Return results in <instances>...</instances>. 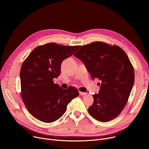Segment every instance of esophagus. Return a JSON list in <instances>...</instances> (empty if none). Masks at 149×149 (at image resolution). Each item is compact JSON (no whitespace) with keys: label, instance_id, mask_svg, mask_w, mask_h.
Listing matches in <instances>:
<instances>
[{"label":"esophagus","instance_id":"obj_1","mask_svg":"<svg viewBox=\"0 0 149 149\" xmlns=\"http://www.w3.org/2000/svg\"><path fill=\"white\" fill-rule=\"evenodd\" d=\"M79 93H80V95H81V96L85 95L86 94V92H79Z\"/></svg>","mask_w":149,"mask_h":149}]
</instances>
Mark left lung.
<instances>
[{
  "label": "left lung",
  "instance_id": "1",
  "mask_svg": "<svg viewBox=\"0 0 149 149\" xmlns=\"http://www.w3.org/2000/svg\"><path fill=\"white\" fill-rule=\"evenodd\" d=\"M74 56L80 58L93 79L101 80L98 94L88 111L97 121L107 122L118 116L126 105L134 84V69L122 48L102 42L80 46Z\"/></svg>",
  "mask_w": 149,
  "mask_h": 149
}]
</instances>
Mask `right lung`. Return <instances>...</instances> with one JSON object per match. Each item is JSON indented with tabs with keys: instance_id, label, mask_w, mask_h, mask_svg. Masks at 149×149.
I'll return each instance as SVG.
<instances>
[{
	"instance_id": "obj_1",
	"label": "right lung",
	"mask_w": 149,
	"mask_h": 149,
	"mask_svg": "<svg viewBox=\"0 0 149 149\" xmlns=\"http://www.w3.org/2000/svg\"><path fill=\"white\" fill-rule=\"evenodd\" d=\"M79 46L49 43L38 46L23 62L20 72V95L28 112L37 120L52 123L66 111L68 103L79 95L73 86L62 89L53 79L60 74L63 60Z\"/></svg>"
}]
</instances>
